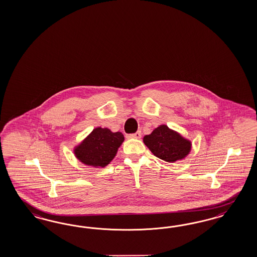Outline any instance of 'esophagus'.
<instances>
[{
  "label": "esophagus",
  "instance_id": "1",
  "mask_svg": "<svg viewBox=\"0 0 257 257\" xmlns=\"http://www.w3.org/2000/svg\"><path fill=\"white\" fill-rule=\"evenodd\" d=\"M128 138H133V139H140L141 138V132L138 131V132L135 133V134H131L128 136Z\"/></svg>",
  "mask_w": 257,
  "mask_h": 257
}]
</instances>
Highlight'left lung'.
<instances>
[{
  "instance_id": "8db88e82",
  "label": "left lung",
  "mask_w": 257,
  "mask_h": 257,
  "mask_svg": "<svg viewBox=\"0 0 257 257\" xmlns=\"http://www.w3.org/2000/svg\"><path fill=\"white\" fill-rule=\"evenodd\" d=\"M143 141L156 157L167 162L185 158L191 149L190 141L171 130L167 125L157 127L151 135L145 136Z\"/></svg>"
}]
</instances>
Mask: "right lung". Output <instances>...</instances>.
Masks as SVG:
<instances>
[{
    "label": "right lung",
    "instance_id": "1",
    "mask_svg": "<svg viewBox=\"0 0 257 257\" xmlns=\"http://www.w3.org/2000/svg\"><path fill=\"white\" fill-rule=\"evenodd\" d=\"M123 140L121 133H113L107 128L98 127L78 145L74 154L82 163L103 168L115 157Z\"/></svg>",
    "mask_w": 257,
    "mask_h": 257
}]
</instances>
